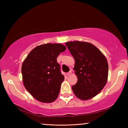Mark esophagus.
<instances>
[{"mask_svg":"<svg viewBox=\"0 0 128 128\" xmlns=\"http://www.w3.org/2000/svg\"><path fill=\"white\" fill-rule=\"evenodd\" d=\"M71 74H72V71L70 70V71H69L68 73H66V76H69V75H70Z\"/></svg>","mask_w":128,"mask_h":128,"instance_id":"esophagus-1","label":"esophagus"}]
</instances>
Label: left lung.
Here are the masks:
<instances>
[{"label": "left lung", "mask_w": 128, "mask_h": 128, "mask_svg": "<svg viewBox=\"0 0 128 128\" xmlns=\"http://www.w3.org/2000/svg\"><path fill=\"white\" fill-rule=\"evenodd\" d=\"M75 60L73 69L77 82L72 88L78 98L92 99L100 92L107 84L108 64L106 56L92 43L81 41L66 43Z\"/></svg>", "instance_id": "obj_1"}]
</instances>
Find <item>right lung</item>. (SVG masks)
Wrapping results in <instances>:
<instances>
[{
    "label": "right lung",
    "mask_w": 128,
    "mask_h": 128,
    "mask_svg": "<svg viewBox=\"0 0 128 128\" xmlns=\"http://www.w3.org/2000/svg\"><path fill=\"white\" fill-rule=\"evenodd\" d=\"M66 50V47L60 43L41 44L32 50L22 62L24 85L40 102H53L59 95L64 76L57 58Z\"/></svg>",
    "instance_id": "right-lung-1"
}]
</instances>
